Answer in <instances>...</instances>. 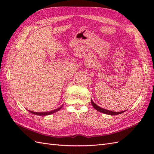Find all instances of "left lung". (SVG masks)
<instances>
[{
	"mask_svg": "<svg viewBox=\"0 0 154 154\" xmlns=\"http://www.w3.org/2000/svg\"><path fill=\"white\" fill-rule=\"evenodd\" d=\"M91 100V104H92V105L94 108V109H95L99 111V112H102V113L106 114H110V115H117V114L123 113L124 112V111H122V112H112V111L106 110L104 109H102V108H100L99 106H97L96 104H94V103H93V101L92 100Z\"/></svg>",
	"mask_w": 154,
	"mask_h": 154,
	"instance_id": "8db88e82",
	"label": "left lung"
}]
</instances>
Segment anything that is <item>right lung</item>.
Here are the masks:
<instances>
[{
	"instance_id": "obj_1",
	"label": "right lung",
	"mask_w": 154,
	"mask_h": 154,
	"mask_svg": "<svg viewBox=\"0 0 154 154\" xmlns=\"http://www.w3.org/2000/svg\"><path fill=\"white\" fill-rule=\"evenodd\" d=\"M61 108H62V106H61V107H60V108H58V109L50 111V112H33V111H30V110H29V111H30V112L31 113L34 114H35V115H39V116H46V115H50V114H53V113H54V112H57V111L60 110L61 109Z\"/></svg>"
}]
</instances>
